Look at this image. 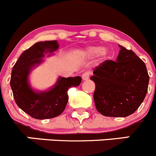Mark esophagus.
Returning a JSON list of instances; mask_svg holds the SVG:
<instances>
[{
  "label": "esophagus",
  "instance_id": "1",
  "mask_svg": "<svg viewBox=\"0 0 156 156\" xmlns=\"http://www.w3.org/2000/svg\"><path fill=\"white\" fill-rule=\"evenodd\" d=\"M90 75H91V72H90V71H86L85 73H83L82 79L83 80H88L89 78H90Z\"/></svg>",
  "mask_w": 156,
  "mask_h": 156
}]
</instances>
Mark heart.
<instances>
[{"label": "heart", "instance_id": "1", "mask_svg": "<svg viewBox=\"0 0 156 156\" xmlns=\"http://www.w3.org/2000/svg\"><path fill=\"white\" fill-rule=\"evenodd\" d=\"M86 54L90 56V57H94L99 54L101 57H105L107 54V51L106 49H103L101 47L99 46H93V47H90L86 50Z\"/></svg>", "mask_w": 156, "mask_h": 156}]
</instances>
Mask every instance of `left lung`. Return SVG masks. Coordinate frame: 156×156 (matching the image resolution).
I'll list each match as a JSON object with an SVG mask.
<instances>
[{"instance_id":"obj_1","label":"left lung","mask_w":156,"mask_h":156,"mask_svg":"<svg viewBox=\"0 0 156 156\" xmlns=\"http://www.w3.org/2000/svg\"><path fill=\"white\" fill-rule=\"evenodd\" d=\"M116 61L106 60L93 69L90 80L96 89L93 99L99 112L126 117L140 106L148 91L149 76L145 63L131 50L119 45Z\"/></svg>"}]
</instances>
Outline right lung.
<instances>
[{
    "mask_svg": "<svg viewBox=\"0 0 156 156\" xmlns=\"http://www.w3.org/2000/svg\"><path fill=\"white\" fill-rule=\"evenodd\" d=\"M58 48L56 41L38 42L24 50L11 71L10 87L17 106L26 113L37 119L54 118L64 111L69 96L68 89L80 84V76L59 78L50 90L36 93L30 88L27 76L30 70L42 61L45 52L55 51Z\"/></svg>",
    "mask_w": 156,
    "mask_h": 156,
    "instance_id": "right-lung-1",
    "label": "right lung"
}]
</instances>
